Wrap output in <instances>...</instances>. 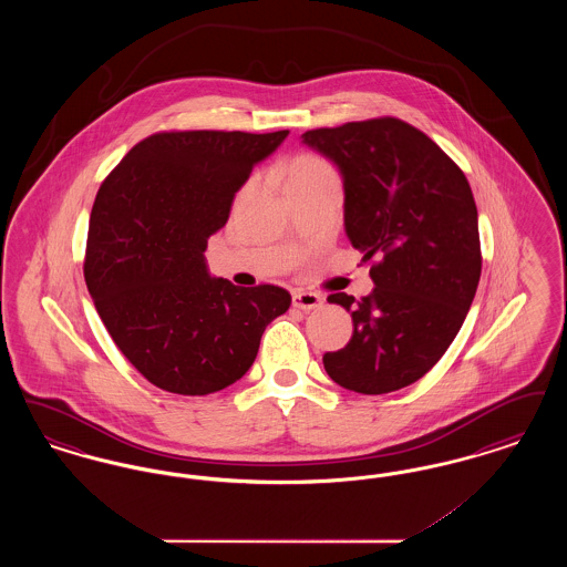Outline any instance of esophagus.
Instances as JSON below:
<instances>
[{"label":"esophagus","mask_w":567,"mask_h":567,"mask_svg":"<svg viewBox=\"0 0 567 567\" xmlns=\"http://www.w3.org/2000/svg\"><path fill=\"white\" fill-rule=\"evenodd\" d=\"M293 306L299 310H319V308H323V297L317 296L312 291H296Z\"/></svg>","instance_id":"obj_1"}]
</instances>
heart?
<instances>
[{"mask_svg": "<svg viewBox=\"0 0 567 567\" xmlns=\"http://www.w3.org/2000/svg\"><path fill=\"white\" fill-rule=\"evenodd\" d=\"M285 189L287 187H301V185H317L324 181H338L336 169L324 162L323 157L312 155V153H303L297 155L293 159L282 165L280 169Z\"/></svg>", "mask_w": 567, "mask_h": 567, "instance_id": "heart-1", "label": "heart"}]
</instances>
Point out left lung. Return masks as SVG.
<instances>
[{
  "instance_id": "obj_1",
  "label": "left lung",
  "mask_w": 567,
  "mask_h": 567,
  "mask_svg": "<svg viewBox=\"0 0 567 567\" xmlns=\"http://www.w3.org/2000/svg\"><path fill=\"white\" fill-rule=\"evenodd\" d=\"M301 142L340 169L344 229L374 291L327 297L352 317L344 349L324 352L340 386L382 395L425 377L451 347L481 280L478 210L465 174L400 118L323 127Z\"/></svg>"
}]
</instances>
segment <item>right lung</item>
Wrapping results in <instances>:
<instances>
[{"instance_id":"add662e5","label":"right lung","mask_w":567,"mask_h":567,"mask_svg":"<svg viewBox=\"0 0 567 567\" xmlns=\"http://www.w3.org/2000/svg\"><path fill=\"white\" fill-rule=\"evenodd\" d=\"M287 130L163 132L137 142L97 190L84 280L114 344L163 391L216 393L248 372L289 291L210 276L208 238Z\"/></svg>"}]
</instances>
